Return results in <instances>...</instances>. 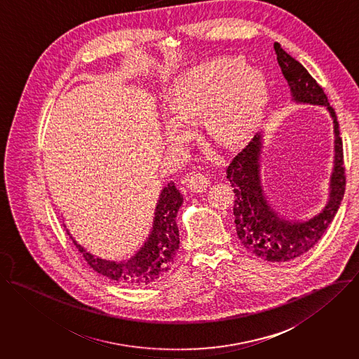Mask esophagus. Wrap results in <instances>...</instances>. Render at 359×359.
Listing matches in <instances>:
<instances>
[{"mask_svg":"<svg viewBox=\"0 0 359 359\" xmlns=\"http://www.w3.org/2000/svg\"><path fill=\"white\" fill-rule=\"evenodd\" d=\"M184 184L196 193H201L204 190H207V187L210 186V177H207L203 173H191L187 175L184 177Z\"/></svg>","mask_w":359,"mask_h":359,"instance_id":"obj_1","label":"esophagus"}]
</instances>
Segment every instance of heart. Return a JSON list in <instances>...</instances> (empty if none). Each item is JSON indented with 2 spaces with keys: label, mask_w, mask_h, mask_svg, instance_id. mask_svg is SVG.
<instances>
[{
  "label": "heart",
  "mask_w": 359,
  "mask_h": 359,
  "mask_svg": "<svg viewBox=\"0 0 359 359\" xmlns=\"http://www.w3.org/2000/svg\"><path fill=\"white\" fill-rule=\"evenodd\" d=\"M266 98L264 73L245 68L238 58H219L184 73L169 93V105L183 121L205 114L211 135L233 145L254 132Z\"/></svg>",
  "instance_id": "1"
}]
</instances>
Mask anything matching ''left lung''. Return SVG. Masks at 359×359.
Masks as SVG:
<instances>
[{
  "instance_id": "1",
  "label": "left lung",
  "mask_w": 359,
  "mask_h": 359,
  "mask_svg": "<svg viewBox=\"0 0 359 359\" xmlns=\"http://www.w3.org/2000/svg\"><path fill=\"white\" fill-rule=\"evenodd\" d=\"M275 53L292 100L326 107L333 118L336 154L329 200L318 215L304 222H292L279 215L268 203L261 184V135H257L231 159L226 168V177L230 180L234 193V223L243 245L264 261L287 262L308 252L322 238L334 219L346 191V168L337 116L323 88L279 43H275Z\"/></svg>"
}]
</instances>
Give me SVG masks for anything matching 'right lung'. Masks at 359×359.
<instances>
[{"mask_svg": "<svg viewBox=\"0 0 359 359\" xmlns=\"http://www.w3.org/2000/svg\"><path fill=\"white\" fill-rule=\"evenodd\" d=\"M182 204V193L176 189L173 182L168 183L161 191L149 237L139 252L126 262L94 258L72 237L71 238L77 250L83 254L86 262L97 273L123 286H151L169 272L176 259V252L180 244L176 215Z\"/></svg>", "mask_w": 359, "mask_h": 359, "instance_id": "add662e5", "label": "right lung"}]
</instances>
